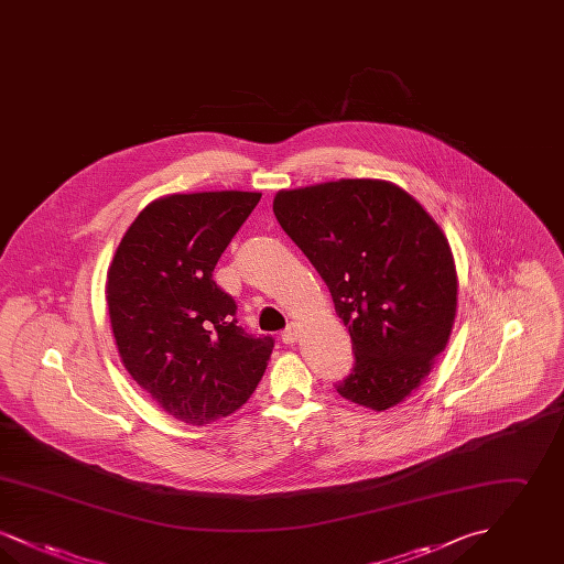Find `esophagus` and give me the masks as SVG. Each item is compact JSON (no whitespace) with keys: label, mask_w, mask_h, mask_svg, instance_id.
<instances>
[{"label":"esophagus","mask_w":564,"mask_h":564,"mask_svg":"<svg viewBox=\"0 0 564 564\" xmlns=\"http://www.w3.org/2000/svg\"><path fill=\"white\" fill-rule=\"evenodd\" d=\"M281 340L285 345H294L295 340H297V327H295L294 323L288 325V329L281 334Z\"/></svg>","instance_id":"34e87169"}]
</instances>
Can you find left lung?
I'll use <instances>...</instances> for the list:
<instances>
[{
	"instance_id": "obj_1",
	"label": "left lung",
	"mask_w": 564,
	"mask_h": 564,
	"mask_svg": "<svg viewBox=\"0 0 564 564\" xmlns=\"http://www.w3.org/2000/svg\"><path fill=\"white\" fill-rule=\"evenodd\" d=\"M272 209L349 329L355 368L336 391L375 412L395 408L430 376L455 325L458 279L444 230L384 180L279 189Z\"/></svg>"
}]
</instances>
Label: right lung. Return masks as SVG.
Instances as JSON below:
<instances>
[{
	"label": "right lung",
	"mask_w": 564,
	"mask_h": 564,
	"mask_svg": "<svg viewBox=\"0 0 564 564\" xmlns=\"http://www.w3.org/2000/svg\"><path fill=\"white\" fill-rule=\"evenodd\" d=\"M260 192L169 194L134 217L106 281L122 366L166 414L209 425L237 412L267 372L272 338L237 325V304L212 279Z\"/></svg>",
	"instance_id": "add662e5"
}]
</instances>
